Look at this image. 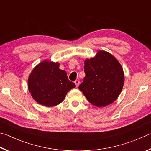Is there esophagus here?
Segmentation results:
<instances>
[{
  "mask_svg": "<svg viewBox=\"0 0 151 151\" xmlns=\"http://www.w3.org/2000/svg\"><path fill=\"white\" fill-rule=\"evenodd\" d=\"M75 83L76 87H78V85H79V84H80V81H78V80H76V81H75Z\"/></svg>",
  "mask_w": 151,
  "mask_h": 151,
  "instance_id": "34e87169",
  "label": "esophagus"
}]
</instances>
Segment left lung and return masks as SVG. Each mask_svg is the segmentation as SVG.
<instances>
[{
	"instance_id": "8db88e82",
	"label": "left lung",
	"mask_w": 151,
	"mask_h": 151,
	"mask_svg": "<svg viewBox=\"0 0 151 151\" xmlns=\"http://www.w3.org/2000/svg\"><path fill=\"white\" fill-rule=\"evenodd\" d=\"M85 76L78 86L93 105L106 106L118 98L124 85L121 64L109 52L99 50L94 58L85 61Z\"/></svg>"
}]
</instances>
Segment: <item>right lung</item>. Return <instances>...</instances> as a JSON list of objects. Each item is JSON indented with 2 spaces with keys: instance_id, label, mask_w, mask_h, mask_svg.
I'll return each instance as SVG.
<instances>
[{
  "instance_id": "obj_1",
  "label": "right lung",
  "mask_w": 151,
  "mask_h": 151,
  "mask_svg": "<svg viewBox=\"0 0 151 151\" xmlns=\"http://www.w3.org/2000/svg\"><path fill=\"white\" fill-rule=\"evenodd\" d=\"M75 84L68 79L59 63L44 60L30 73L28 88L36 102L43 106H55L62 103L66 94L75 88Z\"/></svg>"
}]
</instances>
